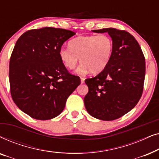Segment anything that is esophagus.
<instances>
[{"mask_svg":"<svg viewBox=\"0 0 159 159\" xmlns=\"http://www.w3.org/2000/svg\"><path fill=\"white\" fill-rule=\"evenodd\" d=\"M80 80H81V83L83 84L84 82V77H81L80 78Z\"/></svg>","mask_w":159,"mask_h":159,"instance_id":"esophagus-1","label":"esophagus"}]
</instances>
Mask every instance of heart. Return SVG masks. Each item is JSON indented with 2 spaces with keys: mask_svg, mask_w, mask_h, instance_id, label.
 <instances>
[{
  "mask_svg": "<svg viewBox=\"0 0 159 159\" xmlns=\"http://www.w3.org/2000/svg\"><path fill=\"white\" fill-rule=\"evenodd\" d=\"M114 51V42L109 35L79 36L69 42V48L59 50L62 64L69 69H75L78 61L81 63L76 71L79 75L101 72L107 66Z\"/></svg>",
  "mask_w": 159,
  "mask_h": 159,
  "instance_id": "1",
  "label": "heart"
}]
</instances>
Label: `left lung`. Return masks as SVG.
<instances>
[{
  "instance_id": "obj_1",
  "label": "left lung",
  "mask_w": 159,
  "mask_h": 159,
  "mask_svg": "<svg viewBox=\"0 0 159 159\" xmlns=\"http://www.w3.org/2000/svg\"><path fill=\"white\" fill-rule=\"evenodd\" d=\"M114 42V51L107 66L96 77L84 80L88 93L84 98L87 111L95 118L112 121L131 111L143 94L145 61L140 45L125 30L104 28Z\"/></svg>"
}]
</instances>
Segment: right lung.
Masks as SVG:
<instances>
[{
  "label": "right lung",
  "instance_id": "obj_1",
  "mask_svg": "<svg viewBox=\"0 0 159 159\" xmlns=\"http://www.w3.org/2000/svg\"><path fill=\"white\" fill-rule=\"evenodd\" d=\"M75 33L43 27L26 32L16 41L11 56V95L19 109L38 120L58 116L68 97L80 84L59 58L65 41Z\"/></svg>",
  "mask_w": 159,
  "mask_h": 159
}]
</instances>
